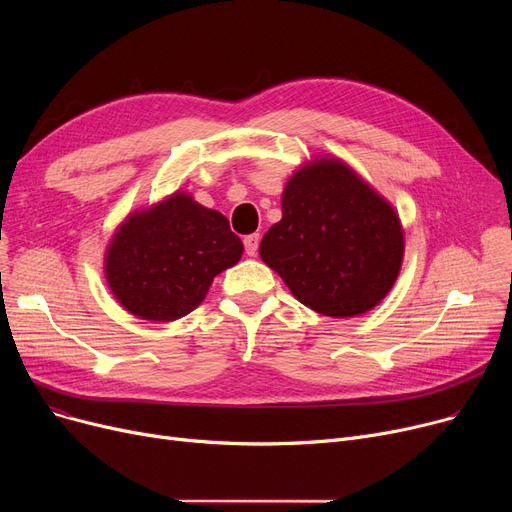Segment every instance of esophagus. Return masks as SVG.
Returning <instances> with one entry per match:
<instances>
[{"instance_id":"1","label":"esophagus","mask_w":512,"mask_h":512,"mask_svg":"<svg viewBox=\"0 0 512 512\" xmlns=\"http://www.w3.org/2000/svg\"><path fill=\"white\" fill-rule=\"evenodd\" d=\"M259 249V234H249L245 236V251L249 257H255Z\"/></svg>"}]
</instances>
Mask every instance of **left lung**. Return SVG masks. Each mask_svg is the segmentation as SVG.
I'll list each match as a JSON object with an SVG mask.
<instances>
[{
	"label": "left lung",
	"instance_id": "obj_1",
	"mask_svg": "<svg viewBox=\"0 0 512 512\" xmlns=\"http://www.w3.org/2000/svg\"><path fill=\"white\" fill-rule=\"evenodd\" d=\"M402 228L392 205L338 159H315L282 195V220L259 255L305 307L330 317L361 315L400 272Z\"/></svg>",
	"mask_w": 512,
	"mask_h": 512
}]
</instances>
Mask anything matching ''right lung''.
<instances>
[{
    "label": "right lung",
    "instance_id": "add662e5",
    "mask_svg": "<svg viewBox=\"0 0 512 512\" xmlns=\"http://www.w3.org/2000/svg\"><path fill=\"white\" fill-rule=\"evenodd\" d=\"M242 242L220 211L184 193L130 218L105 255V278L126 311L174 321L197 309L226 267L238 263Z\"/></svg>",
    "mask_w": 512,
    "mask_h": 512
}]
</instances>
